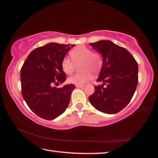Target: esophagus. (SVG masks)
<instances>
[{
  "label": "esophagus",
  "instance_id": "1",
  "mask_svg": "<svg viewBox=\"0 0 158 158\" xmlns=\"http://www.w3.org/2000/svg\"><path fill=\"white\" fill-rule=\"evenodd\" d=\"M84 86V85H76L77 88H83Z\"/></svg>",
  "mask_w": 158,
  "mask_h": 158
}]
</instances>
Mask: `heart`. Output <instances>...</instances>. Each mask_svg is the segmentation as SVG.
<instances>
[{"instance_id": "heart-1", "label": "heart", "mask_w": 158, "mask_h": 158, "mask_svg": "<svg viewBox=\"0 0 158 158\" xmlns=\"http://www.w3.org/2000/svg\"><path fill=\"white\" fill-rule=\"evenodd\" d=\"M70 56L64 57L61 62V68L67 74L73 73L75 64L82 63L81 71L84 73L75 74L68 79V81L76 85H84L92 78L93 73H97L102 66L103 58L98 52H93L92 49L84 46L74 48L70 52Z\"/></svg>"}]
</instances>
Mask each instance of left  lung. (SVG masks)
Segmentation results:
<instances>
[{
	"label": "left lung",
	"instance_id": "8db88e82",
	"mask_svg": "<svg viewBox=\"0 0 158 158\" xmlns=\"http://www.w3.org/2000/svg\"><path fill=\"white\" fill-rule=\"evenodd\" d=\"M102 55L103 63L95 92L89 96L91 105L101 112L116 114L132 98L138 84V63L132 54L109 40L90 43Z\"/></svg>",
	"mask_w": 158,
	"mask_h": 158
}]
</instances>
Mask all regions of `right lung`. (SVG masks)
<instances>
[{
    "mask_svg": "<svg viewBox=\"0 0 158 158\" xmlns=\"http://www.w3.org/2000/svg\"><path fill=\"white\" fill-rule=\"evenodd\" d=\"M74 44H47L32 51L21 69V93L31 110L42 118L53 120L65 111L75 88L68 84L61 88L66 74L61 62Z\"/></svg>",
    "mask_w": 158,
    "mask_h": 158,
    "instance_id": "right-lung-1",
    "label": "right lung"
}]
</instances>
